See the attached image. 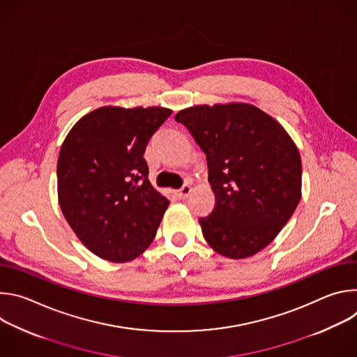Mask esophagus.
I'll use <instances>...</instances> for the list:
<instances>
[{"mask_svg": "<svg viewBox=\"0 0 357 357\" xmlns=\"http://www.w3.org/2000/svg\"><path fill=\"white\" fill-rule=\"evenodd\" d=\"M190 192H192V186H190V185H183V186L176 192V195H178L179 199H186V197L190 195Z\"/></svg>", "mask_w": 357, "mask_h": 357, "instance_id": "1", "label": "esophagus"}]
</instances>
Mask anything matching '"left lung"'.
Returning <instances> with one entry per match:
<instances>
[{
	"label": "left lung",
	"mask_w": 357,
	"mask_h": 357,
	"mask_svg": "<svg viewBox=\"0 0 357 357\" xmlns=\"http://www.w3.org/2000/svg\"><path fill=\"white\" fill-rule=\"evenodd\" d=\"M182 123L206 154L213 212L200 218L203 237L229 259H245L267 247L301 199L299 151L282 126L245 103L193 106Z\"/></svg>",
	"instance_id": "obj_1"
}]
</instances>
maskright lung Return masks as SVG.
<instances>
[{"label":"right lung","instance_id":"add662e5","mask_svg":"<svg viewBox=\"0 0 357 357\" xmlns=\"http://www.w3.org/2000/svg\"><path fill=\"white\" fill-rule=\"evenodd\" d=\"M172 110L100 107L65 138L58 196L79 240L100 259L126 263L154 240L169 200L148 181L144 152Z\"/></svg>","mask_w":357,"mask_h":357}]
</instances>
